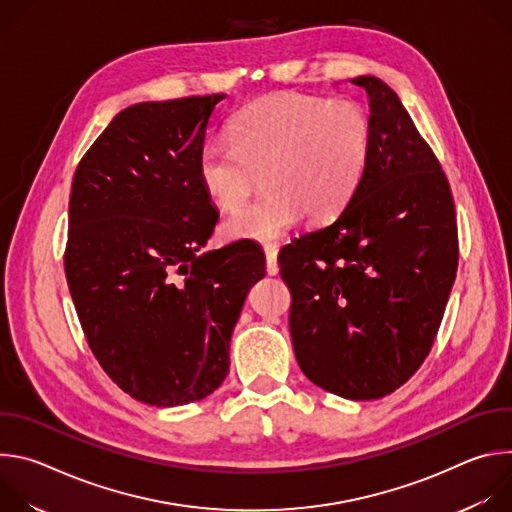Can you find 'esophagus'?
<instances>
[{
  "label": "esophagus",
  "instance_id": "esophagus-1",
  "mask_svg": "<svg viewBox=\"0 0 512 512\" xmlns=\"http://www.w3.org/2000/svg\"><path fill=\"white\" fill-rule=\"evenodd\" d=\"M265 251V261H267V273L269 275H277L279 273V265H277V245L273 243H267L263 247Z\"/></svg>",
  "mask_w": 512,
  "mask_h": 512
}]
</instances>
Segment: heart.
Wrapping results in <instances>:
<instances>
[{
    "mask_svg": "<svg viewBox=\"0 0 512 512\" xmlns=\"http://www.w3.org/2000/svg\"><path fill=\"white\" fill-rule=\"evenodd\" d=\"M229 141H208L196 172L221 210L241 208L259 184L265 196L223 223L227 239L273 241L300 212L320 221L354 194L371 158L373 123L360 103L279 93L239 111Z\"/></svg>",
    "mask_w": 512,
    "mask_h": 512,
    "instance_id": "obj_1",
    "label": "heart"
}]
</instances>
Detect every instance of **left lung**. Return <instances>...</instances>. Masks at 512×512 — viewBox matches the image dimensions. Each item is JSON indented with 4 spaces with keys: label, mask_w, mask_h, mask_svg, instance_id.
I'll use <instances>...</instances> for the list:
<instances>
[{
    "label": "left lung",
    "mask_w": 512,
    "mask_h": 512,
    "mask_svg": "<svg viewBox=\"0 0 512 512\" xmlns=\"http://www.w3.org/2000/svg\"><path fill=\"white\" fill-rule=\"evenodd\" d=\"M369 97L373 143L360 184L328 225L279 253L289 332L304 375L352 401L399 389L425 360L458 269L448 178L397 93Z\"/></svg>",
    "instance_id": "1"
}]
</instances>
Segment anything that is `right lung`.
Here are the masks:
<instances>
[{
  "instance_id": "right-lung-1",
  "label": "right lung",
  "mask_w": 512,
  "mask_h": 512,
  "mask_svg": "<svg viewBox=\"0 0 512 512\" xmlns=\"http://www.w3.org/2000/svg\"><path fill=\"white\" fill-rule=\"evenodd\" d=\"M227 95L137 103L113 117L72 178L64 271L87 342L133 399L176 407L229 373V342L265 275L255 243L198 253L218 221L196 172Z\"/></svg>"
}]
</instances>
